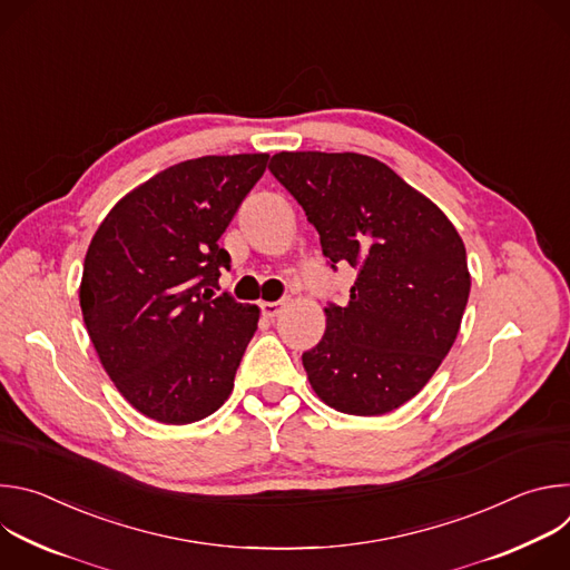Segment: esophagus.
Wrapping results in <instances>:
<instances>
[{
    "mask_svg": "<svg viewBox=\"0 0 570 570\" xmlns=\"http://www.w3.org/2000/svg\"><path fill=\"white\" fill-rule=\"evenodd\" d=\"M284 304H286V302H262V313H264L266 317H275V315H279V311L284 308Z\"/></svg>",
    "mask_w": 570,
    "mask_h": 570,
    "instance_id": "obj_1",
    "label": "esophagus"
}]
</instances>
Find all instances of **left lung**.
<instances>
[{"instance_id":"obj_1","label":"left lung","mask_w":570,"mask_h":570,"mask_svg":"<svg viewBox=\"0 0 570 570\" xmlns=\"http://www.w3.org/2000/svg\"><path fill=\"white\" fill-rule=\"evenodd\" d=\"M273 176L315 225L324 257L358 277L345 306L302 354L330 409L385 415L413 399L455 343L471 275L446 214L383 161L358 153L282 150Z\"/></svg>"}]
</instances>
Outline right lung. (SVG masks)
<instances>
[{"instance_id": "1", "label": "right lung", "mask_w": 570, "mask_h": 570, "mask_svg": "<svg viewBox=\"0 0 570 570\" xmlns=\"http://www.w3.org/2000/svg\"><path fill=\"white\" fill-rule=\"evenodd\" d=\"M268 167V153L205 155L128 191L95 232L80 311L124 399L161 424L227 401L259 306L212 297L229 255L218 238Z\"/></svg>"}]
</instances>
